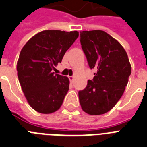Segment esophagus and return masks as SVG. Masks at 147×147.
Instances as JSON below:
<instances>
[{"label":"esophagus","instance_id":"34e87169","mask_svg":"<svg viewBox=\"0 0 147 147\" xmlns=\"http://www.w3.org/2000/svg\"><path fill=\"white\" fill-rule=\"evenodd\" d=\"M68 78H69V80H70V81H71V82H72V81L74 80V76H69Z\"/></svg>","mask_w":147,"mask_h":147}]
</instances>
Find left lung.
I'll return each instance as SVG.
<instances>
[{
	"instance_id": "8db88e82",
	"label": "left lung",
	"mask_w": 147,
	"mask_h": 147,
	"mask_svg": "<svg viewBox=\"0 0 147 147\" xmlns=\"http://www.w3.org/2000/svg\"><path fill=\"white\" fill-rule=\"evenodd\" d=\"M80 43L90 69L97 70L92 80L79 92L81 107L88 114H104L125 89L131 72L128 55L118 41L100 30L80 32Z\"/></svg>"
}]
</instances>
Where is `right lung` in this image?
I'll return each instance as SVG.
<instances>
[{
  "label": "right lung",
  "instance_id": "1",
  "mask_svg": "<svg viewBox=\"0 0 147 147\" xmlns=\"http://www.w3.org/2000/svg\"><path fill=\"white\" fill-rule=\"evenodd\" d=\"M78 37L76 31L47 30L31 37L21 50L18 77L28 102L37 112L52 113L61 106L70 82L53 70Z\"/></svg>",
  "mask_w": 147,
  "mask_h": 147
}]
</instances>
